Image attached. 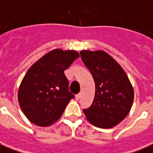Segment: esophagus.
Wrapping results in <instances>:
<instances>
[{
    "mask_svg": "<svg viewBox=\"0 0 153 153\" xmlns=\"http://www.w3.org/2000/svg\"><path fill=\"white\" fill-rule=\"evenodd\" d=\"M80 97H81V94H80V93H79V94H77L76 96H75V99H76L77 101H78V100H79Z\"/></svg>",
    "mask_w": 153,
    "mask_h": 153,
    "instance_id": "34e87169",
    "label": "esophagus"
}]
</instances>
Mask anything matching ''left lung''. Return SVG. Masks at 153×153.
Masks as SVG:
<instances>
[{
  "label": "left lung",
  "instance_id": "obj_1",
  "mask_svg": "<svg viewBox=\"0 0 153 153\" xmlns=\"http://www.w3.org/2000/svg\"><path fill=\"white\" fill-rule=\"evenodd\" d=\"M80 56L95 82L93 104L83 113L92 125L112 128L130 111L134 97L133 86L125 70L109 54L83 50Z\"/></svg>",
  "mask_w": 153,
  "mask_h": 153
}]
</instances>
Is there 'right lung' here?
Masks as SVG:
<instances>
[{
    "instance_id": "right-lung-1",
    "label": "right lung",
    "mask_w": 153,
    "mask_h": 153,
    "mask_svg": "<svg viewBox=\"0 0 153 153\" xmlns=\"http://www.w3.org/2000/svg\"><path fill=\"white\" fill-rule=\"evenodd\" d=\"M78 57L76 51L54 49L28 69L19 88L18 101L29 121L47 127L60 118L74 97L64 71Z\"/></svg>"
}]
</instances>
